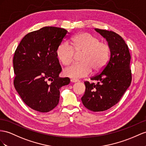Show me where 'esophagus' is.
Masks as SVG:
<instances>
[{"label":"esophagus","mask_w":146,"mask_h":146,"mask_svg":"<svg viewBox=\"0 0 146 146\" xmlns=\"http://www.w3.org/2000/svg\"><path fill=\"white\" fill-rule=\"evenodd\" d=\"M79 81L78 80H76V79H72L71 80V82H72V83H77V82Z\"/></svg>","instance_id":"obj_1"}]
</instances>
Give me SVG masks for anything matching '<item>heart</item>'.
I'll return each mask as SVG.
<instances>
[{"instance_id":"b5f03b06","label":"heart","mask_w":146,"mask_h":146,"mask_svg":"<svg viewBox=\"0 0 146 146\" xmlns=\"http://www.w3.org/2000/svg\"><path fill=\"white\" fill-rule=\"evenodd\" d=\"M70 44L62 42L58 46L56 54L63 65L70 64L73 61L74 52H83L80 63H74L64 70V74L73 79L84 78L94 71L102 70L107 64L110 56V48L106 42H100L98 37L88 33H80L74 36Z\"/></svg>"}]
</instances>
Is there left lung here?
Returning <instances> with one entry per match:
<instances>
[{
    "instance_id": "1",
    "label": "left lung",
    "mask_w": 146,
    "mask_h": 146,
    "mask_svg": "<svg viewBox=\"0 0 146 146\" xmlns=\"http://www.w3.org/2000/svg\"><path fill=\"white\" fill-rule=\"evenodd\" d=\"M95 30L106 39L110 57L101 73L91 79L96 81V84L84 82L86 91L81 100L88 109L103 111L117 104L131 84V56L128 46L120 36L105 29Z\"/></svg>"
}]
</instances>
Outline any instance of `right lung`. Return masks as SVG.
<instances>
[{
    "instance_id": "obj_1",
    "label": "right lung",
    "mask_w": 146,
    "mask_h": 146,
    "mask_svg": "<svg viewBox=\"0 0 146 146\" xmlns=\"http://www.w3.org/2000/svg\"><path fill=\"white\" fill-rule=\"evenodd\" d=\"M69 33L46 27L28 33L18 45L13 57L14 86L23 101L31 109L45 113L58 105L60 89L68 78H60L61 66L56 50Z\"/></svg>"
}]
</instances>
